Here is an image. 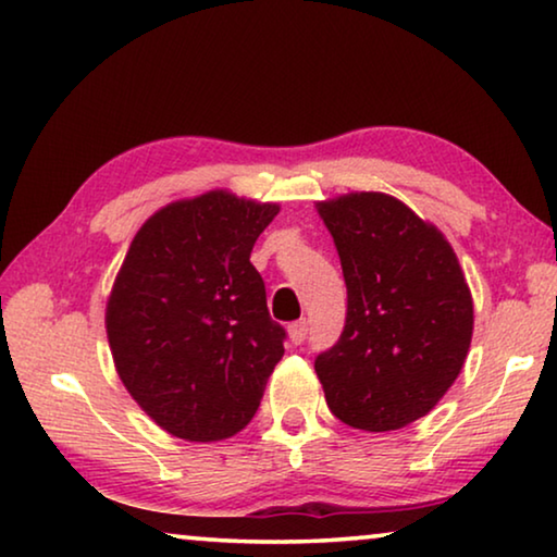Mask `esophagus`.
I'll list each match as a JSON object with an SVG mask.
<instances>
[{
  "mask_svg": "<svg viewBox=\"0 0 557 557\" xmlns=\"http://www.w3.org/2000/svg\"><path fill=\"white\" fill-rule=\"evenodd\" d=\"M287 335H289V343L293 345H300L302 339L307 337V322L305 320H297L293 325L287 327Z\"/></svg>",
  "mask_w": 557,
  "mask_h": 557,
  "instance_id": "obj_1",
  "label": "esophagus"
}]
</instances>
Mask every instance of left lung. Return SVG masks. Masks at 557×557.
<instances>
[{
    "label": "left lung",
    "mask_w": 557,
    "mask_h": 557,
    "mask_svg": "<svg viewBox=\"0 0 557 557\" xmlns=\"http://www.w3.org/2000/svg\"><path fill=\"white\" fill-rule=\"evenodd\" d=\"M347 285L337 345L318 355L327 408L345 425L389 433L420 420L458 380L472 295L435 225L385 193L318 202Z\"/></svg>",
    "instance_id": "8db88e82"
}]
</instances>
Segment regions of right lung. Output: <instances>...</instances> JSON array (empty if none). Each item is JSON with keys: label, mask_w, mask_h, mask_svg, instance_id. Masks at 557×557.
<instances>
[{"label": "right lung", "mask_w": 557, "mask_h": 557, "mask_svg": "<svg viewBox=\"0 0 557 557\" xmlns=\"http://www.w3.org/2000/svg\"><path fill=\"white\" fill-rule=\"evenodd\" d=\"M277 212L210 189L157 210L124 255L104 312L112 360L132 400L174 437L237 435L285 355L250 262Z\"/></svg>", "instance_id": "add662e5"}]
</instances>
